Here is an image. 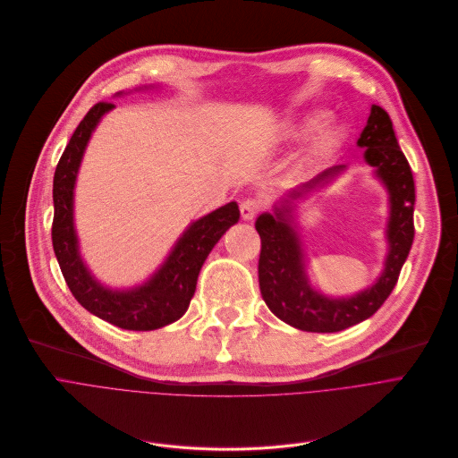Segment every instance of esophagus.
Segmentation results:
<instances>
[{"label": "esophagus", "instance_id": "1", "mask_svg": "<svg viewBox=\"0 0 458 458\" xmlns=\"http://www.w3.org/2000/svg\"><path fill=\"white\" fill-rule=\"evenodd\" d=\"M259 208H261V202H259V200H256V199H247V200H242V202H241V206H239V209H241V217L245 219V221H252V219L258 216Z\"/></svg>", "mask_w": 458, "mask_h": 458}]
</instances>
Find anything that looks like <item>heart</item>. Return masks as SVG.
<instances>
[{
    "instance_id": "1",
    "label": "heart",
    "mask_w": 458,
    "mask_h": 458,
    "mask_svg": "<svg viewBox=\"0 0 458 458\" xmlns=\"http://www.w3.org/2000/svg\"><path fill=\"white\" fill-rule=\"evenodd\" d=\"M320 117H322V114H315L313 117H310V119L306 121V123H303V125L294 132V136H303V134H308L310 131H313V129L317 127L318 121H320ZM341 136H343V132H341L339 127H335V125L327 127V129L318 136L317 148H318V150H327V148L335 147V145L339 143Z\"/></svg>"
}]
</instances>
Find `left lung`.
Here are the masks:
<instances>
[{"instance_id": "8db88e82", "label": "left lung", "mask_w": 458, "mask_h": 458, "mask_svg": "<svg viewBox=\"0 0 458 458\" xmlns=\"http://www.w3.org/2000/svg\"><path fill=\"white\" fill-rule=\"evenodd\" d=\"M357 145L364 162L374 167L376 178L388 193L386 242L388 252L379 278L364 291L352 296H327L317 291L308 276V258L303 252L301 233L294 219V200L327 186L346 165L322 171L313 180L291 190L274 204L272 213H261L256 230L261 237L259 289L268 310L285 324L313 333H335L370 318L392 293L400 270L411 252L414 239V180L411 165L395 140L390 115L372 105L367 127Z\"/></svg>"}]
</instances>
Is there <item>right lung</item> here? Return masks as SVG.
Returning <instances> with one entry per match:
<instances>
[{"label":"right lung","mask_w":458,"mask_h":458,"mask_svg":"<svg viewBox=\"0 0 458 458\" xmlns=\"http://www.w3.org/2000/svg\"><path fill=\"white\" fill-rule=\"evenodd\" d=\"M147 88V86H145ZM117 96H123L119 91ZM114 103H98L75 129L53 178V250L63 276L84 310L121 329L150 331L178 320L190 308L199 272L217 241L239 221L237 202H228L193 221L178 237L165 261L141 285L110 289L86 267L75 230L73 197L88 141Z\"/></svg>","instance_id":"1"}]
</instances>
